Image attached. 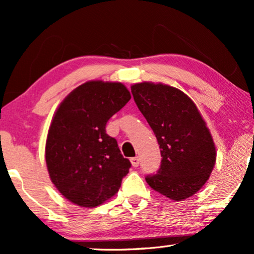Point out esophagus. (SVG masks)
Here are the masks:
<instances>
[{
  "mask_svg": "<svg viewBox=\"0 0 254 254\" xmlns=\"http://www.w3.org/2000/svg\"><path fill=\"white\" fill-rule=\"evenodd\" d=\"M130 162H131V165H133L134 168H137L138 164H140V159H138V157L130 158Z\"/></svg>",
  "mask_w": 254,
  "mask_h": 254,
  "instance_id": "esophagus-1",
  "label": "esophagus"
}]
</instances>
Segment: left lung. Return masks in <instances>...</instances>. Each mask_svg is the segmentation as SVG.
I'll list each match as a JSON object with an SVG mask.
<instances>
[{"label": "left lung", "mask_w": 254, "mask_h": 254, "mask_svg": "<svg viewBox=\"0 0 254 254\" xmlns=\"http://www.w3.org/2000/svg\"><path fill=\"white\" fill-rule=\"evenodd\" d=\"M131 95L161 149L157 173L145 176L149 186L176 201L192 196L206 184L216 161L213 137L195 104L161 83H137Z\"/></svg>", "instance_id": "obj_1"}]
</instances>
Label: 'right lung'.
Masks as SVG:
<instances>
[{"mask_svg": "<svg viewBox=\"0 0 254 254\" xmlns=\"http://www.w3.org/2000/svg\"><path fill=\"white\" fill-rule=\"evenodd\" d=\"M129 99L121 83L91 81L59 106L47 135L46 164L55 187L72 203L97 207L119 190L131 164L106 124Z\"/></svg>", "mask_w": 254, "mask_h": 254, "instance_id": "add662e5", "label": "right lung"}]
</instances>
